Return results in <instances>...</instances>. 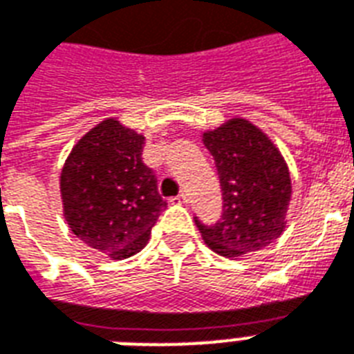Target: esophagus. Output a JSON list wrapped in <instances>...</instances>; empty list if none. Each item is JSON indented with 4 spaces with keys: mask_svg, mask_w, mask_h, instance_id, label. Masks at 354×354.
<instances>
[{
    "mask_svg": "<svg viewBox=\"0 0 354 354\" xmlns=\"http://www.w3.org/2000/svg\"><path fill=\"white\" fill-rule=\"evenodd\" d=\"M171 202L172 204H182L183 206V204H187L189 198H187V195H183L182 193V195H178V196H174V198H171Z\"/></svg>",
    "mask_w": 354,
    "mask_h": 354,
    "instance_id": "esophagus-1",
    "label": "esophagus"
}]
</instances>
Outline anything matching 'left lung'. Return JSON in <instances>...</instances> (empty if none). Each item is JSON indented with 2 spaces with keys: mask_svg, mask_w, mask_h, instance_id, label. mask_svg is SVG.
Masks as SVG:
<instances>
[{
  "mask_svg": "<svg viewBox=\"0 0 354 354\" xmlns=\"http://www.w3.org/2000/svg\"><path fill=\"white\" fill-rule=\"evenodd\" d=\"M215 159L223 189V219L206 226L195 219L215 254L237 260L282 236L291 201L290 169L269 135L243 117L202 133Z\"/></svg>",
  "mask_w": 354,
  "mask_h": 354,
  "instance_id": "8db88e82",
  "label": "left lung"
}]
</instances>
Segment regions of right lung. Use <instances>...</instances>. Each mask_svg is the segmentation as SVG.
<instances>
[{
    "instance_id": "obj_1",
    "label": "right lung",
    "mask_w": 354,
    "mask_h": 354,
    "mask_svg": "<svg viewBox=\"0 0 354 354\" xmlns=\"http://www.w3.org/2000/svg\"><path fill=\"white\" fill-rule=\"evenodd\" d=\"M145 135L105 118L75 142L59 176L63 215L75 237L111 260L141 252L167 202L142 163Z\"/></svg>"
}]
</instances>
